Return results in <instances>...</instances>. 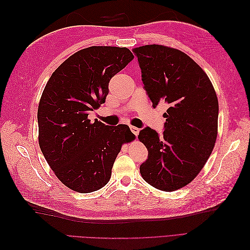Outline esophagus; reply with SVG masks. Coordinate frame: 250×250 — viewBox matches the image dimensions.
Wrapping results in <instances>:
<instances>
[{
	"label": "esophagus",
	"instance_id": "1",
	"mask_svg": "<svg viewBox=\"0 0 250 250\" xmlns=\"http://www.w3.org/2000/svg\"><path fill=\"white\" fill-rule=\"evenodd\" d=\"M130 130L134 135H139L140 133V129L138 127H134V126H130Z\"/></svg>",
	"mask_w": 250,
	"mask_h": 250
}]
</instances>
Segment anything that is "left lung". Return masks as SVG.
Here are the masks:
<instances>
[{
    "mask_svg": "<svg viewBox=\"0 0 250 250\" xmlns=\"http://www.w3.org/2000/svg\"><path fill=\"white\" fill-rule=\"evenodd\" d=\"M144 89L156 107L164 102L161 137L145 127L139 139L148 149L140 172L158 190L172 192L197 176L213 151L219 105L208 75L184 52L160 44L135 48Z\"/></svg>",
    "mask_w": 250,
    "mask_h": 250,
    "instance_id": "obj_1",
    "label": "left lung"
}]
</instances>
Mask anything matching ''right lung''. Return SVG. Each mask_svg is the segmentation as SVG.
Returning a JSON list of instances; mask_svg holds the SVG:
<instances>
[{"mask_svg": "<svg viewBox=\"0 0 250 250\" xmlns=\"http://www.w3.org/2000/svg\"><path fill=\"white\" fill-rule=\"evenodd\" d=\"M133 59L127 48L89 47L52 74L37 110L39 143L51 169L71 190L90 193L106 185L122 144L134 134L124 124L87 119L105 102L111 77Z\"/></svg>", "mask_w": 250, "mask_h": 250, "instance_id": "1", "label": "right lung"}]
</instances>
